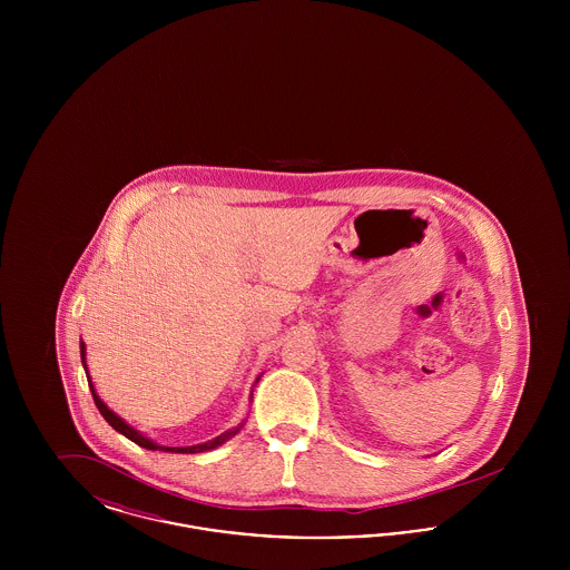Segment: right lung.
Returning a JSON list of instances; mask_svg holds the SVG:
<instances>
[{"instance_id": "right-lung-1", "label": "right lung", "mask_w": 570, "mask_h": 570, "mask_svg": "<svg viewBox=\"0 0 570 570\" xmlns=\"http://www.w3.org/2000/svg\"><path fill=\"white\" fill-rule=\"evenodd\" d=\"M85 344L81 342V361L82 367H85V374H89L87 372V361H85ZM87 382H89V389H91V395H94V402H96V406L100 410V414L107 419V423H109L110 428L115 430V432H119L121 435H126L128 440H132L136 442L138 446H142V449H149V451H164V453H205V451H212V449H217V446H222L226 440H230L233 435L239 434V430L244 428L245 421H242L237 428H233V430H228V432H224V434L216 435L214 440H207V442H203V444H194V446H163V444H158V442H154L151 438H147V435L140 434L138 430H135L132 425H128L121 416H117L112 410H110L102 400H100V395L96 393V386H94V382L91 379L87 376ZM258 382V379H256Z\"/></svg>"}]
</instances>
